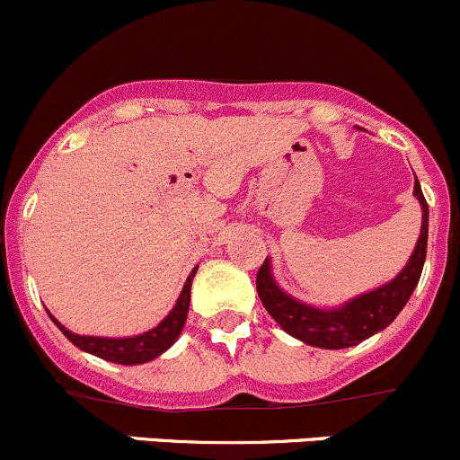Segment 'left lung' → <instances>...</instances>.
Masks as SVG:
<instances>
[{"mask_svg":"<svg viewBox=\"0 0 460 460\" xmlns=\"http://www.w3.org/2000/svg\"><path fill=\"white\" fill-rule=\"evenodd\" d=\"M414 198L421 205V234L417 246L405 262V267L394 275V279L348 299L341 306L319 308L313 304L299 302L288 295L275 282L270 258L258 270V295L262 299L269 315L282 326L284 332L304 341L308 346L326 348V350H340L361 344L364 340L384 331L394 322V317L403 311L410 295L417 288L421 278L425 253H428V217L429 209L425 202L421 185L414 181Z\"/></svg>","mask_w":460,"mask_h":460,"instance_id":"obj_1","label":"left lung"}]
</instances>
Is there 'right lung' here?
<instances>
[{
	"instance_id": "add662e5",
	"label": "right lung",
	"mask_w": 460,
	"mask_h": 460,
	"mask_svg": "<svg viewBox=\"0 0 460 460\" xmlns=\"http://www.w3.org/2000/svg\"><path fill=\"white\" fill-rule=\"evenodd\" d=\"M198 267L191 270L190 278H187L185 287H182L181 295H178L176 304L169 311V315L163 319L158 326L149 328L147 332L132 337H94V335H76V332L67 331L59 319L50 315L55 326L72 341L79 350L90 352V355L101 357L105 361H112V364L120 366H138L147 364V361L161 357L167 348L176 344V340L181 337L182 328H185L187 313H190V299H191V282L193 275H196Z\"/></svg>"
}]
</instances>
